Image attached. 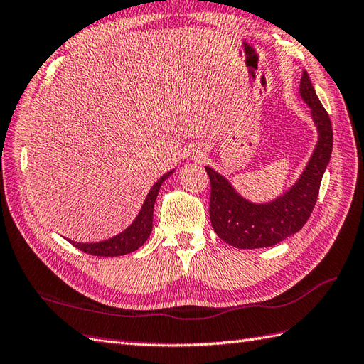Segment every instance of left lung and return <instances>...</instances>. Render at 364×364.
I'll return each mask as SVG.
<instances>
[{"label":"left lung","mask_w":364,"mask_h":364,"mask_svg":"<svg viewBox=\"0 0 364 364\" xmlns=\"http://www.w3.org/2000/svg\"><path fill=\"white\" fill-rule=\"evenodd\" d=\"M301 97L310 109L318 129V144L298 183L282 197L256 205L240 197L225 176L205 167L210 181L209 217L218 237L235 248H267L298 232L316 205L319 186L331 161L332 122L311 85L307 71L302 73Z\"/></svg>","instance_id":"obj_1"}]
</instances>
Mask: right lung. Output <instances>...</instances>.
I'll use <instances>...</instances> for the list:
<instances>
[{"mask_svg":"<svg viewBox=\"0 0 364 364\" xmlns=\"http://www.w3.org/2000/svg\"><path fill=\"white\" fill-rule=\"evenodd\" d=\"M172 172L173 171L164 173L161 178L151 186V189L147 193V198L144 201L138 217L134 218L133 223L127 228L125 231L104 242H96V243H79L73 240H68V242L73 243L75 248H79L80 251L87 252V255H91V256L113 257V256H124V255H129V252L136 251L139 247H142L144 242L149 239V235L151 232V226H154L155 200L158 197V192H159V188H161L163 181L168 178V176L172 175Z\"/></svg>","mask_w":364,"mask_h":364,"instance_id":"add662e5","label":"right lung"}]
</instances>
